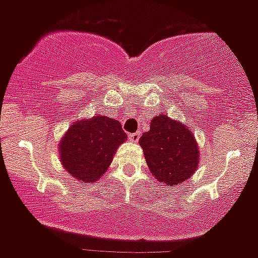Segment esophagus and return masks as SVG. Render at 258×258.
Here are the masks:
<instances>
[{"mask_svg": "<svg viewBox=\"0 0 258 258\" xmlns=\"http://www.w3.org/2000/svg\"><path fill=\"white\" fill-rule=\"evenodd\" d=\"M140 136H141V134L137 131V132H134V134H130L128 139L131 141H134V143H137V141H139V139H140Z\"/></svg>", "mask_w": 258, "mask_h": 258, "instance_id": "esophagus-1", "label": "esophagus"}]
</instances>
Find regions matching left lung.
<instances>
[{
  "mask_svg": "<svg viewBox=\"0 0 258 258\" xmlns=\"http://www.w3.org/2000/svg\"><path fill=\"white\" fill-rule=\"evenodd\" d=\"M146 164L156 179L167 186L188 179L199 167L200 150L194 135L180 122L164 114L151 119L150 130L140 137Z\"/></svg>",
  "mask_w": 258,
  "mask_h": 258,
  "instance_id": "1",
  "label": "left lung"
}]
</instances>
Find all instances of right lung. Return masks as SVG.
Wrapping results in <instances>:
<instances>
[{"label":"right lung","mask_w":258,"mask_h":258,"mask_svg":"<svg viewBox=\"0 0 258 258\" xmlns=\"http://www.w3.org/2000/svg\"><path fill=\"white\" fill-rule=\"evenodd\" d=\"M127 140L121 123L95 115L72 124L59 143L64 169L81 182H94L105 173L118 146Z\"/></svg>","instance_id":"1"}]
</instances>
